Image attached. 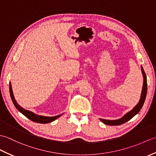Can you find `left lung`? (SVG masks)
I'll use <instances>...</instances> for the list:
<instances>
[{
    "mask_svg": "<svg viewBox=\"0 0 156 156\" xmlns=\"http://www.w3.org/2000/svg\"><path fill=\"white\" fill-rule=\"evenodd\" d=\"M141 73L142 74H143V77H144V84H143V88H142L140 100L139 101L137 105L135 106V107L132 109L131 111L127 112V113L122 116L121 118L117 119V120H107V119H100V120L103 122V123L108 125H120L130 120L131 119L133 118L135 115H136L138 112L140 111V110L144 104L145 98H146L147 90L146 74H145V73L144 70V68L142 66H141Z\"/></svg>",
    "mask_w": 156,
    "mask_h": 156,
    "instance_id": "obj_1",
    "label": "left lung"
}]
</instances>
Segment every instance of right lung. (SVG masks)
<instances>
[{
  "instance_id": "right-lung-1",
  "label": "right lung",
  "mask_w": 156,
  "mask_h": 156,
  "mask_svg": "<svg viewBox=\"0 0 156 156\" xmlns=\"http://www.w3.org/2000/svg\"><path fill=\"white\" fill-rule=\"evenodd\" d=\"M9 91H10V95H11L12 101L13 102V104H14L15 107H16V108L20 112H21L23 115H25L26 117H27L29 119H30V120L32 121L35 122H39V123H48V122H51L52 121H55V119H57L58 118H59L60 116L63 115V114L59 115L57 116H54V117H45V116L39 115L31 111L26 110V109L21 107V106L17 103V102L16 101L14 94H13V92H12V86H11V82H9Z\"/></svg>"
}]
</instances>
